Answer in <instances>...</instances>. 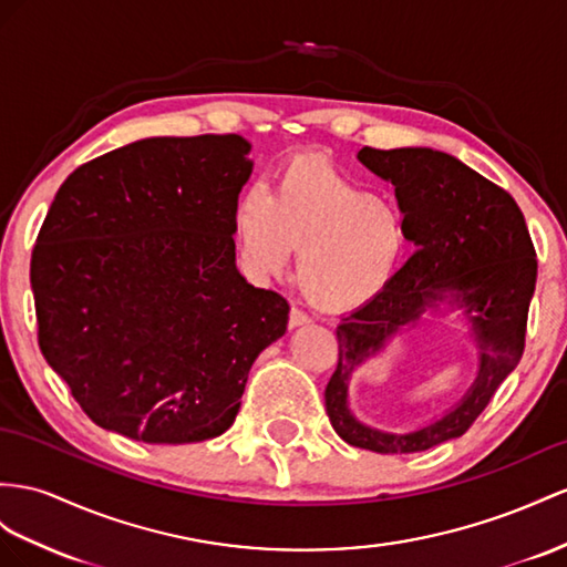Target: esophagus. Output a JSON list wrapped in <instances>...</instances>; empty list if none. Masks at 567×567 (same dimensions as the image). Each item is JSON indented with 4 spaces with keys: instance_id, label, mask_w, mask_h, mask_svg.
<instances>
[{
    "instance_id": "obj_1",
    "label": "esophagus",
    "mask_w": 567,
    "mask_h": 567,
    "mask_svg": "<svg viewBox=\"0 0 567 567\" xmlns=\"http://www.w3.org/2000/svg\"><path fill=\"white\" fill-rule=\"evenodd\" d=\"M311 321V318L303 313L301 309H295L292 307V311H289V328H299V326H307Z\"/></svg>"
}]
</instances>
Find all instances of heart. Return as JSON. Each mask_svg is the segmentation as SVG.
<instances>
[{
	"label": "heart",
	"instance_id": "obj_1",
	"mask_svg": "<svg viewBox=\"0 0 567 567\" xmlns=\"http://www.w3.org/2000/svg\"><path fill=\"white\" fill-rule=\"evenodd\" d=\"M246 266L282 272L297 249V282L323 311H350L393 280L408 241L400 210L326 157H297L272 192H246L235 210Z\"/></svg>",
	"mask_w": 567,
	"mask_h": 567
}]
</instances>
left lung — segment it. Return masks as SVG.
Listing matches in <instances>:
<instances>
[{"label":"left lung","instance_id":"obj_1","mask_svg":"<svg viewBox=\"0 0 567 567\" xmlns=\"http://www.w3.org/2000/svg\"><path fill=\"white\" fill-rule=\"evenodd\" d=\"M359 163L395 186L404 231L416 251L383 292L338 326V369L326 412L344 443L371 453H422L460 439L525 352L536 251L515 198L457 157L433 148H361ZM443 300L462 308L480 347L477 379L456 408L408 434L367 427L351 414V373L386 340Z\"/></svg>","mask_w":567,"mask_h":567}]
</instances>
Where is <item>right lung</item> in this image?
<instances>
[{
	"mask_svg": "<svg viewBox=\"0 0 567 567\" xmlns=\"http://www.w3.org/2000/svg\"><path fill=\"white\" fill-rule=\"evenodd\" d=\"M237 134L157 136L66 177L31 258L38 342L97 426L198 443L239 412L289 303L244 280L235 210L254 163Z\"/></svg>",
	"mask_w": 567,
	"mask_h": 567,
	"instance_id": "right-lung-1",
	"label": "right lung"
}]
</instances>
